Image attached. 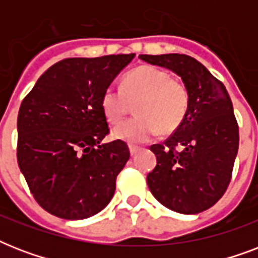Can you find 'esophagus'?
Listing matches in <instances>:
<instances>
[{
  "instance_id": "esophagus-1",
  "label": "esophagus",
  "mask_w": 258,
  "mask_h": 258,
  "mask_svg": "<svg viewBox=\"0 0 258 258\" xmlns=\"http://www.w3.org/2000/svg\"><path fill=\"white\" fill-rule=\"evenodd\" d=\"M128 149H130V154H131V157H134V155L138 153V150H139L137 146H130Z\"/></svg>"
}]
</instances>
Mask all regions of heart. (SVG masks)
I'll use <instances>...</instances> for the list:
<instances>
[{
  "label": "heart",
  "mask_w": 258,
  "mask_h": 258,
  "mask_svg": "<svg viewBox=\"0 0 258 258\" xmlns=\"http://www.w3.org/2000/svg\"><path fill=\"white\" fill-rule=\"evenodd\" d=\"M188 89L165 70L142 66L125 75L120 89L109 86L101 95V111L111 124L120 123L135 103L137 116L113 128V137L128 143H143L175 131L188 108Z\"/></svg>",
  "instance_id": "1"
}]
</instances>
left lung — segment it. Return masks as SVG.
Segmentation results:
<instances>
[{
	"label": "left lung",
	"mask_w": 258,
	"mask_h": 258,
	"mask_svg": "<svg viewBox=\"0 0 258 258\" xmlns=\"http://www.w3.org/2000/svg\"><path fill=\"white\" fill-rule=\"evenodd\" d=\"M141 60L172 71L188 89L182 124L163 145H153L157 166L147 175L153 196L170 210L197 214L226 191L238 151V124L222 83L187 54H141Z\"/></svg>",
	"instance_id": "8db88e82"
}]
</instances>
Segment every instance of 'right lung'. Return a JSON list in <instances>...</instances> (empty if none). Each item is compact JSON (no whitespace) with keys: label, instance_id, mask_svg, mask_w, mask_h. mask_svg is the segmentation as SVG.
<instances>
[{"label":"right lung","instance_id":"right-lung-1","mask_svg":"<svg viewBox=\"0 0 258 258\" xmlns=\"http://www.w3.org/2000/svg\"><path fill=\"white\" fill-rule=\"evenodd\" d=\"M135 53L66 58L40 76L17 119V162L34 200L64 220H84L107 206L130 159L109 133L101 95Z\"/></svg>","mask_w":258,"mask_h":258}]
</instances>
